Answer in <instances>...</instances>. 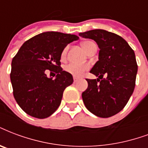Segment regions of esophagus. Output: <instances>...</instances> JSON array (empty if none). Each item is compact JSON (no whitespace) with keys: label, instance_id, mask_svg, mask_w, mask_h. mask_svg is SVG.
<instances>
[{"label":"esophagus","instance_id":"1","mask_svg":"<svg viewBox=\"0 0 148 148\" xmlns=\"http://www.w3.org/2000/svg\"><path fill=\"white\" fill-rule=\"evenodd\" d=\"M78 80H79L78 77H74V82H77V81H78Z\"/></svg>","mask_w":148,"mask_h":148}]
</instances>
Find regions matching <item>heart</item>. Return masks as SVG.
I'll use <instances>...</instances> for the list:
<instances>
[{
	"label": "heart",
	"instance_id": "obj_1",
	"mask_svg": "<svg viewBox=\"0 0 148 148\" xmlns=\"http://www.w3.org/2000/svg\"><path fill=\"white\" fill-rule=\"evenodd\" d=\"M82 45L84 50L88 53L93 46H95V43L93 41H91V40H87V41L83 42ZM67 49H68V47H66L63 49L61 53L62 59H64L66 57ZM89 67H90V65L88 64H74V63H71V64L66 65L65 67H64V69H65L66 72H68L71 74H72L73 76L81 77L82 74H84V71H86L89 69Z\"/></svg>",
	"mask_w": 148,
	"mask_h": 148
}]
</instances>
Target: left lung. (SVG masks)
<instances>
[{"label":"left lung","mask_w":148,"mask_h":148,"mask_svg":"<svg viewBox=\"0 0 148 148\" xmlns=\"http://www.w3.org/2000/svg\"><path fill=\"white\" fill-rule=\"evenodd\" d=\"M79 36L93 39L100 49L99 60L90 71L99 78L86 79L84 106L97 116H112L123 109L134 92L137 73L134 51L121 36L106 30L94 29Z\"/></svg>","instance_id":"8db88e82"}]
</instances>
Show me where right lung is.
Instances as JSON below:
<instances>
[{
	"instance_id": "right-lung-1",
	"label": "right lung",
	"mask_w": 148,
	"mask_h": 148,
	"mask_svg": "<svg viewBox=\"0 0 148 148\" xmlns=\"http://www.w3.org/2000/svg\"><path fill=\"white\" fill-rule=\"evenodd\" d=\"M79 37L58 32H46L25 42L11 62L10 74L13 94L21 109L31 116L45 119L61 102L64 89L73 77L60 67L63 49ZM49 70L56 78H48Z\"/></svg>"
}]
</instances>
